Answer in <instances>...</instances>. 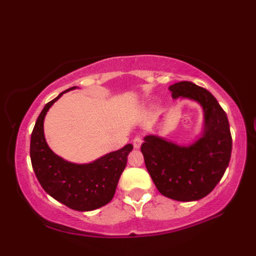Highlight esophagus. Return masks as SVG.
<instances>
[{"label":"esophagus","mask_w":256,"mask_h":256,"mask_svg":"<svg viewBox=\"0 0 256 256\" xmlns=\"http://www.w3.org/2000/svg\"><path fill=\"white\" fill-rule=\"evenodd\" d=\"M142 138H138V136H136V138L132 140V146H134L135 149H140L141 148V144H142Z\"/></svg>","instance_id":"34e87169"}]
</instances>
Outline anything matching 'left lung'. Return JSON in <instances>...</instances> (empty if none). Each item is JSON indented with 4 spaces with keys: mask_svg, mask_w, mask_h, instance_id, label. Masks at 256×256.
<instances>
[{
    "mask_svg": "<svg viewBox=\"0 0 256 256\" xmlns=\"http://www.w3.org/2000/svg\"><path fill=\"white\" fill-rule=\"evenodd\" d=\"M174 99H190L204 112L202 134L188 146H178L157 135H146L141 146L146 170L157 190L178 202L208 196L228 166L232 136L227 115L208 90L191 82L169 87Z\"/></svg>",
    "mask_w": 256,
    "mask_h": 256,
    "instance_id": "obj_1",
    "label": "left lung"
}]
</instances>
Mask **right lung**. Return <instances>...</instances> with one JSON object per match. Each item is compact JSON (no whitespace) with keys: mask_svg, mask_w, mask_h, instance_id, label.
<instances>
[{"mask_svg":"<svg viewBox=\"0 0 256 256\" xmlns=\"http://www.w3.org/2000/svg\"><path fill=\"white\" fill-rule=\"evenodd\" d=\"M76 88L78 87L66 90L45 104L31 134L30 157L37 180L45 192L68 208L85 212L99 208L113 199L132 144L86 164L68 162L56 155L45 140V115L62 94Z\"/></svg>","mask_w":256,"mask_h":256,"instance_id":"add662e5","label":"right lung"}]
</instances>
